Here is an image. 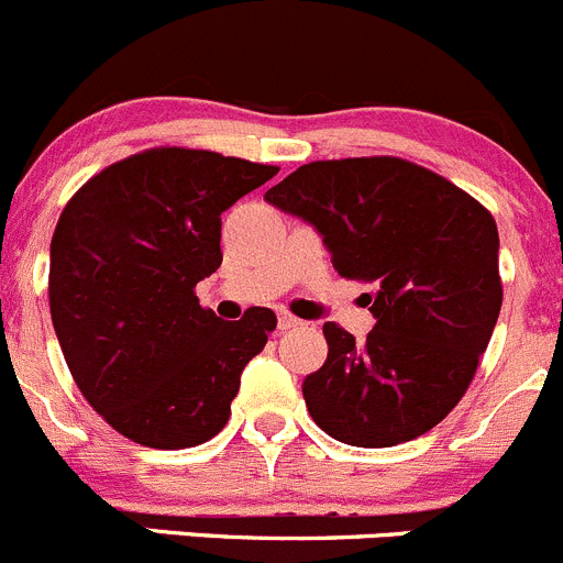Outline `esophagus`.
Wrapping results in <instances>:
<instances>
[{
    "instance_id": "obj_1",
    "label": "esophagus",
    "mask_w": 563,
    "mask_h": 563,
    "mask_svg": "<svg viewBox=\"0 0 563 563\" xmlns=\"http://www.w3.org/2000/svg\"><path fill=\"white\" fill-rule=\"evenodd\" d=\"M298 325H303V320H298L296 314L278 312V331H290V329H298Z\"/></svg>"
}]
</instances>
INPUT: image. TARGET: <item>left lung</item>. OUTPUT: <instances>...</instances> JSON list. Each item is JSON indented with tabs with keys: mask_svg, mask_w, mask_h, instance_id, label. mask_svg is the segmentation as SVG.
I'll use <instances>...</instances> for the list:
<instances>
[{
	"mask_svg": "<svg viewBox=\"0 0 563 563\" xmlns=\"http://www.w3.org/2000/svg\"><path fill=\"white\" fill-rule=\"evenodd\" d=\"M312 223L336 273L367 282L365 342L325 323L329 356L303 400L329 437L393 448L464 398L503 303L497 227L470 192L400 157L318 159L265 192Z\"/></svg>",
	"mask_w": 563,
	"mask_h": 563,
	"instance_id": "obj_1",
	"label": "left lung"
}]
</instances>
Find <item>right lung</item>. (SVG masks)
<instances>
[{
    "label": "right lung",
    "instance_id": "1",
    "mask_svg": "<svg viewBox=\"0 0 563 563\" xmlns=\"http://www.w3.org/2000/svg\"><path fill=\"white\" fill-rule=\"evenodd\" d=\"M276 165L159 146L107 165L60 212L49 309L63 356L90 406L126 439L196 448L232 415L240 373L276 314L223 323L196 285L221 267V212Z\"/></svg>",
    "mask_w": 563,
    "mask_h": 563
}]
</instances>
